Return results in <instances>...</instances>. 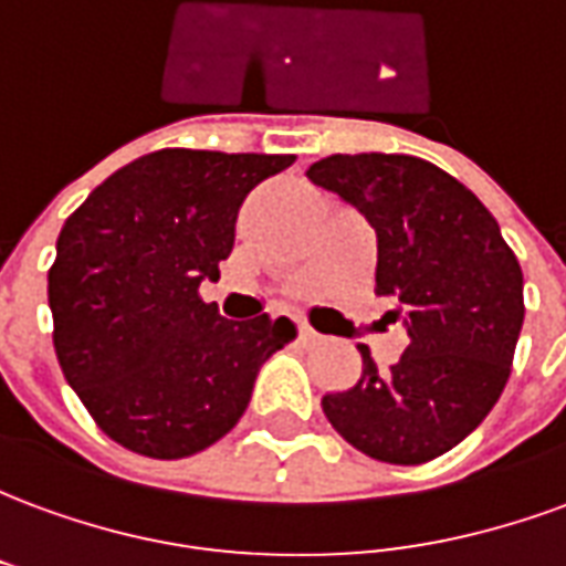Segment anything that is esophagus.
<instances>
[{
    "instance_id": "esophagus-1",
    "label": "esophagus",
    "mask_w": 566,
    "mask_h": 566,
    "mask_svg": "<svg viewBox=\"0 0 566 566\" xmlns=\"http://www.w3.org/2000/svg\"><path fill=\"white\" fill-rule=\"evenodd\" d=\"M296 333H300V343H306V345L321 343V333L312 331L308 324H296Z\"/></svg>"
}]
</instances>
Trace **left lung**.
Listing matches in <instances>:
<instances>
[{
	"mask_svg": "<svg viewBox=\"0 0 566 566\" xmlns=\"http://www.w3.org/2000/svg\"><path fill=\"white\" fill-rule=\"evenodd\" d=\"M312 185L376 230V294L391 296L406 348L381 373L321 397L345 442L385 463H424L470 437L510 379L524 321L522 266L473 190L409 154H333Z\"/></svg>",
	"mask_w": 566,
	"mask_h": 566,
	"instance_id": "obj_1",
	"label": "left lung"
}]
</instances>
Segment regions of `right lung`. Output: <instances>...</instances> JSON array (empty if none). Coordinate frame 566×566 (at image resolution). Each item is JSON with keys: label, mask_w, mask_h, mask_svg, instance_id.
I'll use <instances>...</instances> for the list:
<instances>
[{"label": "right lung", "mask_w": 566, "mask_h": 566, "mask_svg": "<svg viewBox=\"0 0 566 566\" xmlns=\"http://www.w3.org/2000/svg\"><path fill=\"white\" fill-rule=\"evenodd\" d=\"M294 154L163 148L108 175L63 223L48 272L69 388L108 437L145 458L209 449L248 409L287 318L227 321L199 300L230 258L245 197Z\"/></svg>", "instance_id": "1"}]
</instances>
